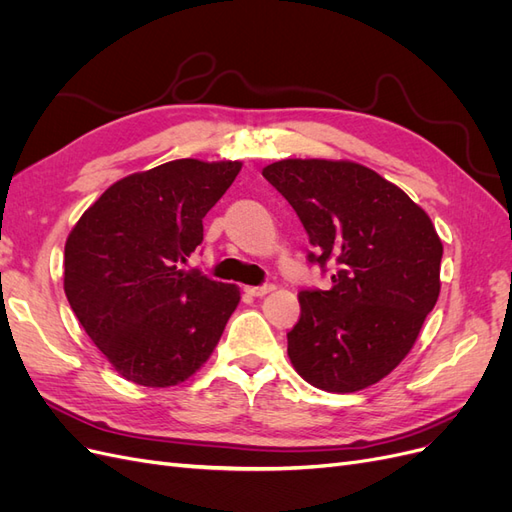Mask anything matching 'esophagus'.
<instances>
[{
    "instance_id": "esophagus-1",
    "label": "esophagus",
    "mask_w": 512,
    "mask_h": 512,
    "mask_svg": "<svg viewBox=\"0 0 512 512\" xmlns=\"http://www.w3.org/2000/svg\"><path fill=\"white\" fill-rule=\"evenodd\" d=\"M275 286L273 284H265V286H247L245 292L250 294V297H265V294L273 292Z\"/></svg>"
}]
</instances>
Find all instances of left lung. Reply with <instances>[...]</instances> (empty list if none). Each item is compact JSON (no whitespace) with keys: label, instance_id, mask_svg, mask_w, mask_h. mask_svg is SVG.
Segmentation results:
<instances>
[{"label":"left lung","instance_id":"left-lung-1","mask_svg":"<svg viewBox=\"0 0 512 512\" xmlns=\"http://www.w3.org/2000/svg\"><path fill=\"white\" fill-rule=\"evenodd\" d=\"M262 177L297 211L309 262L335 267L329 290L299 292L290 363L316 389L363 391L406 359L438 301L436 226L395 183L350 160L288 158Z\"/></svg>","mask_w":512,"mask_h":512}]
</instances>
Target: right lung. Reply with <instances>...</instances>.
<instances>
[{
  "label": "right lung",
  "mask_w": 512,
  "mask_h": 512,
  "mask_svg": "<svg viewBox=\"0 0 512 512\" xmlns=\"http://www.w3.org/2000/svg\"><path fill=\"white\" fill-rule=\"evenodd\" d=\"M241 162L173 160L113 183L74 224L64 254L72 312L126 380L168 389L218 346L241 292L185 271L203 218Z\"/></svg>",
  "instance_id": "1"
}]
</instances>
